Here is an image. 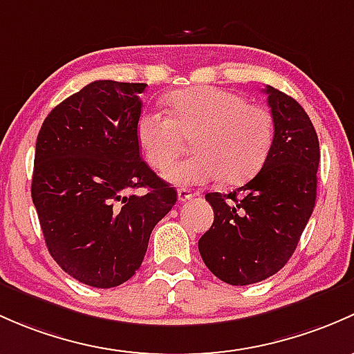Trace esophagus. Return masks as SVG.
I'll return each mask as SVG.
<instances>
[{"label":"esophagus","instance_id":"1","mask_svg":"<svg viewBox=\"0 0 354 354\" xmlns=\"http://www.w3.org/2000/svg\"><path fill=\"white\" fill-rule=\"evenodd\" d=\"M196 196V192L194 191H191V189H185V187H180L177 191V199L180 203H185V201H189V199H192Z\"/></svg>","mask_w":354,"mask_h":354}]
</instances>
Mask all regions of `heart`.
<instances>
[{"mask_svg": "<svg viewBox=\"0 0 354 354\" xmlns=\"http://www.w3.org/2000/svg\"><path fill=\"white\" fill-rule=\"evenodd\" d=\"M167 114L147 111L138 118L136 141L145 160L163 170L193 138L195 155L165 170V180L196 185L223 177L228 184L252 178L274 143L271 112L232 90L196 85L170 93Z\"/></svg>", "mask_w": 354, "mask_h": 354, "instance_id": "obj_1", "label": "heart"}]
</instances>
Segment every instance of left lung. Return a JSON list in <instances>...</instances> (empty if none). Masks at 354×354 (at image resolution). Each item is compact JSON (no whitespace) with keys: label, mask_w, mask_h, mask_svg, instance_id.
I'll use <instances>...</instances> for the list:
<instances>
[{"label":"left lung","mask_w":354,"mask_h":354,"mask_svg":"<svg viewBox=\"0 0 354 354\" xmlns=\"http://www.w3.org/2000/svg\"><path fill=\"white\" fill-rule=\"evenodd\" d=\"M274 143L259 174L230 194L209 192L211 228L199 239L204 264L235 286L276 274L293 256L317 198L319 138L295 98L266 86Z\"/></svg>","instance_id":"obj_1"}]
</instances>
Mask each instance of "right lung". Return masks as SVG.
I'll list each match as a JSON object with an SVG mask.
<instances>
[{
    "label": "right lung",
    "mask_w": 354,
    "mask_h": 354,
    "mask_svg": "<svg viewBox=\"0 0 354 354\" xmlns=\"http://www.w3.org/2000/svg\"><path fill=\"white\" fill-rule=\"evenodd\" d=\"M147 83L98 80L50 111L35 143L32 201L46 245L69 276L114 288L140 269L151 230L177 201L140 156ZM143 187V196L129 193Z\"/></svg>",
    "instance_id": "add662e5"
}]
</instances>
